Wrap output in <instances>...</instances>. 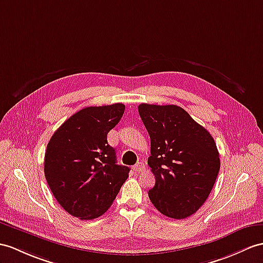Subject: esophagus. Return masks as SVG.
Here are the masks:
<instances>
[{
  "label": "esophagus",
  "instance_id": "1",
  "mask_svg": "<svg viewBox=\"0 0 263 263\" xmlns=\"http://www.w3.org/2000/svg\"><path fill=\"white\" fill-rule=\"evenodd\" d=\"M133 170H134V172L139 173V172H142V171L145 170V165L143 163H137L136 165L133 166Z\"/></svg>",
  "mask_w": 263,
  "mask_h": 263
}]
</instances>
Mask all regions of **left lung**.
Instances as JSON below:
<instances>
[{"label":"left lung","instance_id":"obj_1","mask_svg":"<svg viewBox=\"0 0 263 263\" xmlns=\"http://www.w3.org/2000/svg\"><path fill=\"white\" fill-rule=\"evenodd\" d=\"M138 112L151 137L149 200L162 214L185 219L206 201L219 174L214 139L178 106L140 104Z\"/></svg>","mask_w":263,"mask_h":263}]
</instances>
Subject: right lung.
I'll return each mask as SVG.
<instances>
[{"label": "right lung", "mask_w": 263, "mask_h": 263, "mask_svg": "<svg viewBox=\"0 0 263 263\" xmlns=\"http://www.w3.org/2000/svg\"><path fill=\"white\" fill-rule=\"evenodd\" d=\"M125 105L86 107L67 119L50 138L44 175L55 200L69 214L93 220L110 208L129 168L118 165L107 134Z\"/></svg>", "instance_id": "obj_1"}]
</instances>
